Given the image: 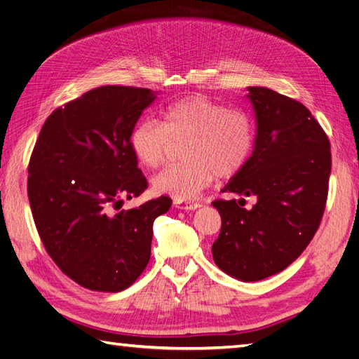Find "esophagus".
Listing matches in <instances>:
<instances>
[{"mask_svg":"<svg viewBox=\"0 0 359 359\" xmlns=\"http://www.w3.org/2000/svg\"><path fill=\"white\" fill-rule=\"evenodd\" d=\"M173 206L178 210H184V211H193L199 208V203H193V202H181V201H173Z\"/></svg>","mask_w":359,"mask_h":359,"instance_id":"34e87169","label":"esophagus"}]
</instances>
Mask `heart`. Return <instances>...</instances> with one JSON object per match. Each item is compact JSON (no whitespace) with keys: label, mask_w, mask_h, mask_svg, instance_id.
<instances>
[{"label":"heart","mask_w":359,"mask_h":359,"mask_svg":"<svg viewBox=\"0 0 359 359\" xmlns=\"http://www.w3.org/2000/svg\"><path fill=\"white\" fill-rule=\"evenodd\" d=\"M253 124L241 109L193 94L170 103L161 123L144 119L130 133V148L148 169L158 168L172 142H182L186 160L163 169L151 181L157 194L191 201L219 177H232L247 163L253 149Z\"/></svg>","instance_id":"obj_1"}]
</instances>
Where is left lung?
Instances as JSON below:
<instances>
[{
    "instance_id": "8db88e82",
    "label": "left lung",
    "mask_w": 359,
    "mask_h": 359,
    "mask_svg": "<svg viewBox=\"0 0 359 359\" xmlns=\"http://www.w3.org/2000/svg\"><path fill=\"white\" fill-rule=\"evenodd\" d=\"M256 137L253 153L215 201L222 231L212 244L215 265L241 281L274 276L295 260L316 233L331 173L330 140L302 103L265 86H248ZM257 203L244 209V197Z\"/></svg>"
}]
</instances>
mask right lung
<instances>
[{
    "mask_svg": "<svg viewBox=\"0 0 359 359\" xmlns=\"http://www.w3.org/2000/svg\"><path fill=\"white\" fill-rule=\"evenodd\" d=\"M156 97L133 86L94 88L49 115L31 154L28 198L41 243L90 290L135 283L151 256L153 223L172 205L161 196L112 214L147 189L130 133Z\"/></svg>",
    "mask_w": 359,
    "mask_h": 359,
    "instance_id": "1",
    "label": "right lung"
}]
</instances>
